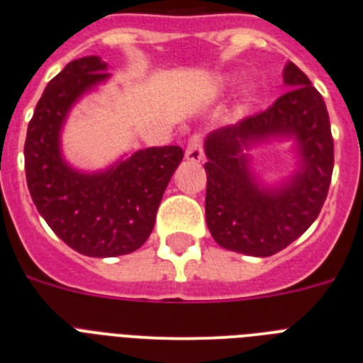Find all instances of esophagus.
I'll list each match as a JSON object with an SVG mask.
<instances>
[{
    "label": "esophagus",
    "instance_id": "esophagus-1",
    "mask_svg": "<svg viewBox=\"0 0 363 363\" xmlns=\"http://www.w3.org/2000/svg\"><path fill=\"white\" fill-rule=\"evenodd\" d=\"M204 157V139L201 133H194L186 145V159L188 161H202Z\"/></svg>",
    "mask_w": 363,
    "mask_h": 363
}]
</instances>
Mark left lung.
Here are the masks:
<instances>
[{
	"label": "left lung",
	"mask_w": 363,
	"mask_h": 363,
	"mask_svg": "<svg viewBox=\"0 0 363 363\" xmlns=\"http://www.w3.org/2000/svg\"><path fill=\"white\" fill-rule=\"evenodd\" d=\"M291 86L269 108L224 126L206 139V222L215 242L269 257L300 237L318 217L331 184L335 152L325 103L295 63L284 68ZM295 136L303 166L279 190H264L247 169L242 148L267 136Z\"/></svg>",
	"instance_id": "left-lung-1"
}]
</instances>
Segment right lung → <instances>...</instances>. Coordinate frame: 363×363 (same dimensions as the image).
<instances>
[{
  "mask_svg": "<svg viewBox=\"0 0 363 363\" xmlns=\"http://www.w3.org/2000/svg\"><path fill=\"white\" fill-rule=\"evenodd\" d=\"M97 55L70 61L35 104L25 141V172L35 208L57 237L86 257L139 250L155 224L181 146L139 150L103 174H79L63 161L60 132L68 110L108 77Z\"/></svg>",
  "mask_w": 363,
  "mask_h": 363,
  "instance_id": "add662e5",
  "label": "right lung"
}]
</instances>
